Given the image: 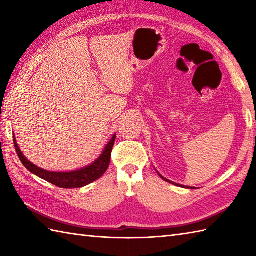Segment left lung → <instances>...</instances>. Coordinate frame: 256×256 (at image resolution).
I'll return each mask as SVG.
<instances>
[{"label":"left lung","instance_id":"1","mask_svg":"<svg viewBox=\"0 0 256 256\" xmlns=\"http://www.w3.org/2000/svg\"><path fill=\"white\" fill-rule=\"evenodd\" d=\"M157 174H158V175L160 176V178H162V179H164V180H165V182H170V184H176V186H178V187H182V188H187V189H194V187H188V186H184V184H176V182H170V180H168V179H166L165 177H162V176L160 175V174L158 172H157Z\"/></svg>","mask_w":256,"mask_h":256}]
</instances>
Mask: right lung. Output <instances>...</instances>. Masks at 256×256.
I'll list each match as a JSON object with an SVG mask.
<instances>
[{"mask_svg": "<svg viewBox=\"0 0 256 256\" xmlns=\"http://www.w3.org/2000/svg\"><path fill=\"white\" fill-rule=\"evenodd\" d=\"M116 135L114 134L112 138L108 140V143L106 145L104 150H102L101 155L98 158L92 162L90 165L84 166L80 170H76L72 172H50L42 170V168L32 164V162L26 158L24 154L22 153L16 138L13 135L14 146L16 150V153L18 155V158L22 162L26 170H28L32 174L38 176L44 180L55 184L57 187L66 188V189H72V188H81L84 187L86 184L96 182L99 179L103 174L108 170V165H110V158H111V152L114 145V140H116Z\"/></svg>", "mask_w": 256, "mask_h": 256, "instance_id": "obj_1", "label": "right lung"}]
</instances>
